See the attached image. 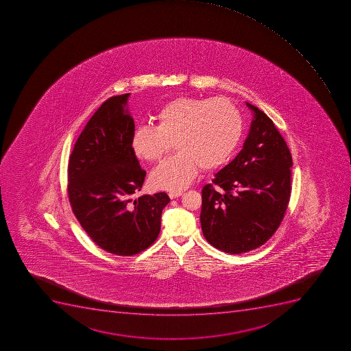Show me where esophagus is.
<instances>
[{
    "instance_id": "34e87169",
    "label": "esophagus",
    "mask_w": 351,
    "mask_h": 351,
    "mask_svg": "<svg viewBox=\"0 0 351 351\" xmlns=\"http://www.w3.org/2000/svg\"><path fill=\"white\" fill-rule=\"evenodd\" d=\"M182 195V191H171L169 192V197H170L171 199H177L180 197V195Z\"/></svg>"
}]
</instances>
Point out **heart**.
I'll use <instances>...</instances> for the list:
<instances>
[{"instance_id": "b5f03b06", "label": "heart", "mask_w": 351, "mask_h": 351, "mask_svg": "<svg viewBox=\"0 0 351 351\" xmlns=\"http://www.w3.org/2000/svg\"><path fill=\"white\" fill-rule=\"evenodd\" d=\"M154 119L156 126H138L132 138L135 154L149 163L161 160L173 142L177 153L149 174L154 189H184L199 167L210 170L228 161L243 134L241 112L225 98H176Z\"/></svg>"}]
</instances>
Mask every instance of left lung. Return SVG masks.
<instances>
[{
    "mask_svg": "<svg viewBox=\"0 0 351 351\" xmlns=\"http://www.w3.org/2000/svg\"><path fill=\"white\" fill-rule=\"evenodd\" d=\"M243 149L202 188V232L228 254L246 253L269 241L287 211L292 156L274 123L258 107Z\"/></svg>",
    "mask_w": 351,
    "mask_h": 351,
    "instance_id": "1",
    "label": "left lung"
}]
</instances>
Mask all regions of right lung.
Returning <instances> with one entry per match:
<instances>
[{
    "label": "right lung",
    "instance_id": "add662e5",
    "mask_svg": "<svg viewBox=\"0 0 351 351\" xmlns=\"http://www.w3.org/2000/svg\"><path fill=\"white\" fill-rule=\"evenodd\" d=\"M131 94L107 99L77 138L68 165V195L73 214L87 235L108 253L132 256L159 236L165 192L143 195L147 172L132 147L134 121Z\"/></svg>",
    "mask_w": 351,
    "mask_h": 351
}]
</instances>
